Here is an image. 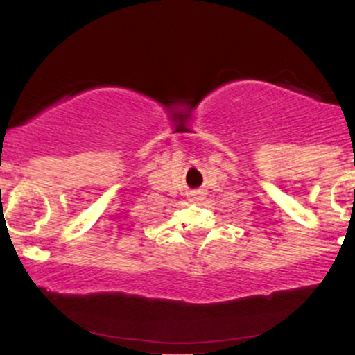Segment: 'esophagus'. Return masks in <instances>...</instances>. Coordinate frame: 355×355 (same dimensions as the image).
<instances>
[{
    "label": "esophagus",
    "instance_id": "34e87169",
    "mask_svg": "<svg viewBox=\"0 0 355 355\" xmlns=\"http://www.w3.org/2000/svg\"><path fill=\"white\" fill-rule=\"evenodd\" d=\"M190 202H200L202 200V193L200 191H193V193H190Z\"/></svg>",
    "mask_w": 355,
    "mask_h": 355
}]
</instances>
